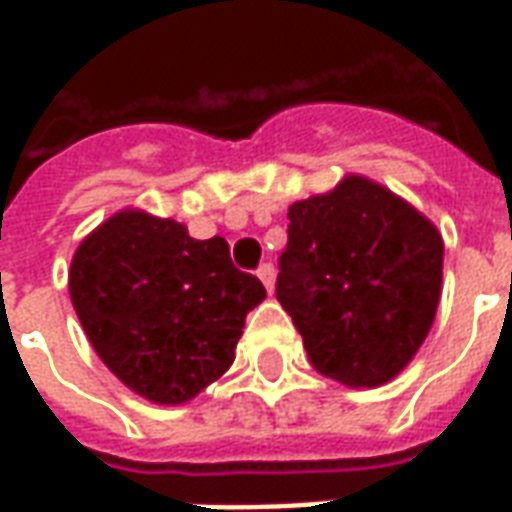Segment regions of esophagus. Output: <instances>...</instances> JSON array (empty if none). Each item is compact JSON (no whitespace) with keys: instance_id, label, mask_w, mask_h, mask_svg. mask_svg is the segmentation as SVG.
I'll return each instance as SVG.
<instances>
[{"instance_id":"34e87169","label":"esophagus","mask_w":512,"mask_h":512,"mask_svg":"<svg viewBox=\"0 0 512 512\" xmlns=\"http://www.w3.org/2000/svg\"><path fill=\"white\" fill-rule=\"evenodd\" d=\"M257 277H260V282L266 285L268 293H274V282H277V268L271 266V263H263V266L257 268Z\"/></svg>"}]
</instances>
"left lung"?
<instances>
[{"mask_svg": "<svg viewBox=\"0 0 512 512\" xmlns=\"http://www.w3.org/2000/svg\"><path fill=\"white\" fill-rule=\"evenodd\" d=\"M277 299L310 365L345 386H381L414 359L441 299L444 241L428 216L348 175L288 208Z\"/></svg>", "mask_w": 512, "mask_h": 512, "instance_id": "obj_1", "label": "left lung"}]
</instances>
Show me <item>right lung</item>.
Wrapping results in <instances>:
<instances>
[{"mask_svg": "<svg viewBox=\"0 0 512 512\" xmlns=\"http://www.w3.org/2000/svg\"><path fill=\"white\" fill-rule=\"evenodd\" d=\"M73 310L112 373L158 406H180L233 365L263 282L213 235L145 211H120L84 238L68 271Z\"/></svg>", "mask_w": 512, "mask_h": 512, "instance_id": "obj_1", "label": "right lung"}]
</instances>
